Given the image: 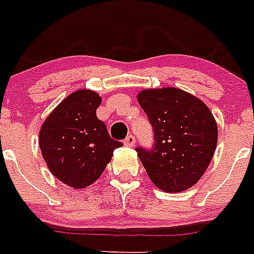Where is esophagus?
Segmentation results:
<instances>
[{
    "label": "esophagus",
    "mask_w": 254,
    "mask_h": 254,
    "mask_svg": "<svg viewBox=\"0 0 254 254\" xmlns=\"http://www.w3.org/2000/svg\"><path fill=\"white\" fill-rule=\"evenodd\" d=\"M125 145H127V147H133L135 145V136H133L132 133H129L128 136L126 137Z\"/></svg>",
    "instance_id": "34e87169"
}]
</instances>
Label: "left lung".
Masks as SVG:
<instances>
[{
    "mask_svg": "<svg viewBox=\"0 0 254 254\" xmlns=\"http://www.w3.org/2000/svg\"><path fill=\"white\" fill-rule=\"evenodd\" d=\"M140 106L153 129V147H136L151 181L184 191L203 176L218 143V125L200 99L176 88L143 90Z\"/></svg>",
    "mask_w": 254,
    "mask_h": 254,
    "instance_id": "obj_1",
    "label": "left lung"
}]
</instances>
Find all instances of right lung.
Listing matches in <instances>:
<instances>
[{"label":"right lung","mask_w":254,"mask_h":254,"mask_svg":"<svg viewBox=\"0 0 254 254\" xmlns=\"http://www.w3.org/2000/svg\"><path fill=\"white\" fill-rule=\"evenodd\" d=\"M101 97L77 90L55 109L42 126L39 147L55 177L74 189L97 181L121 141L111 139L95 111Z\"/></svg>","instance_id":"right-lung-1"}]
</instances>
